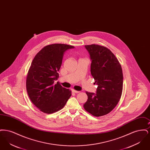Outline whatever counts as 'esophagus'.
<instances>
[{"label":"esophagus","mask_w":150,"mask_h":150,"mask_svg":"<svg viewBox=\"0 0 150 150\" xmlns=\"http://www.w3.org/2000/svg\"><path fill=\"white\" fill-rule=\"evenodd\" d=\"M72 92H73V93H80V91H76V90H75V89H72Z\"/></svg>","instance_id":"esophagus-1"}]
</instances>
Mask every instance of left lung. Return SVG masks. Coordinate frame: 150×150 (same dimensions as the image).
I'll list each match as a JSON object with an SVG mask.
<instances>
[{"instance_id":"obj_1","label":"left lung","mask_w":150,"mask_h":150,"mask_svg":"<svg viewBox=\"0 0 150 150\" xmlns=\"http://www.w3.org/2000/svg\"><path fill=\"white\" fill-rule=\"evenodd\" d=\"M92 61L91 72L97 84V93L86 92L87 101L83 107L96 117L110 113L121 98L123 75L117 58L106 47L98 44L86 45Z\"/></svg>"}]
</instances>
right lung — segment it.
I'll list each match as a JSON object with an SVG mask.
<instances>
[{
    "label": "right lung",
    "mask_w": 150,
    "mask_h": 150,
    "mask_svg": "<svg viewBox=\"0 0 150 150\" xmlns=\"http://www.w3.org/2000/svg\"><path fill=\"white\" fill-rule=\"evenodd\" d=\"M74 47L52 44L44 47L34 58L28 73L26 86L29 98L40 111L52 114L61 110L71 96V91L54 84L64 52Z\"/></svg>",
    "instance_id": "right-lung-1"
}]
</instances>
